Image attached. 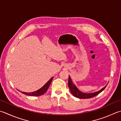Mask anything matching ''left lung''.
I'll list each match as a JSON object with an SVG mask.
<instances>
[{
	"mask_svg": "<svg viewBox=\"0 0 121 121\" xmlns=\"http://www.w3.org/2000/svg\"><path fill=\"white\" fill-rule=\"evenodd\" d=\"M108 84L104 87H103L102 89H101L100 90L98 91L93 92V93H84V92H83L79 90L76 86L74 83H73L71 78L69 75L68 86L70 89V90L73 96L79 99H89L98 95L99 93H100L101 92H102L105 89Z\"/></svg>",
	"mask_w": 121,
	"mask_h": 121,
	"instance_id": "1",
	"label": "left lung"
}]
</instances>
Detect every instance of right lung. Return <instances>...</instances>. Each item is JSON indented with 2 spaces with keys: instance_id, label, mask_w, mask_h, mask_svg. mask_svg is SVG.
Masks as SVG:
<instances>
[{
  "instance_id": "obj_1",
  "label": "right lung",
  "mask_w": 121,
  "mask_h": 121,
  "mask_svg": "<svg viewBox=\"0 0 121 121\" xmlns=\"http://www.w3.org/2000/svg\"><path fill=\"white\" fill-rule=\"evenodd\" d=\"M53 78V77L52 78H51L50 79L49 81L47 82L46 84H45L44 86H42L41 88H40V89L38 90L37 91H34L32 92H30V93H27V92H21L20 91H19L20 92H21V93L23 94H25L26 95H29V96H40L41 95H43V94H44L46 93V91H47V90L49 88V87L52 81V79Z\"/></svg>"
}]
</instances>
